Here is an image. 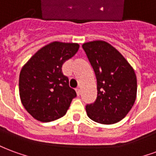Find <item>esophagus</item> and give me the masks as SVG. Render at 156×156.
Masks as SVG:
<instances>
[{"label":"esophagus","instance_id":"esophagus-1","mask_svg":"<svg viewBox=\"0 0 156 156\" xmlns=\"http://www.w3.org/2000/svg\"><path fill=\"white\" fill-rule=\"evenodd\" d=\"M76 93H77V95H78V96H79V95H80V94H81V90H80L79 88H76Z\"/></svg>","mask_w":156,"mask_h":156}]
</instances>
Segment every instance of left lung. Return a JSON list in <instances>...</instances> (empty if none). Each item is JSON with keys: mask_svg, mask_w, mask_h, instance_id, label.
Returning <instances> with one entry per match:
<instances>
[{"mask_svg": "<svg viewBox=\"0 0 156 156\" xmlns=\"http://www.w3.org/2000/svg\"><path fill=\"white\" fill-rule=\"evenodd\" d=\"M97 79V98L86 105L92 120L115 124L129 112L136 98L137 79L134 69L119 51L104 41L83 44Z\"/></svg>", "mask_w": 156, "mask_h": 156, "instance_id": "8db88e82", "label": "left lung"}]
</instances>
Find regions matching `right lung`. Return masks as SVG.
<instances>
[{
	"label": "right lung",
	"instance_id": "obj_1",
	"mask_svg": "<svg viewBox=\"0 0 156 156\" xmlns=\"http://www.w3.org/2000/svg\"><path fill=\"white\" fill-rule=\"evenodd\" d=\"M78 48L77 43L53 41L37 51L23 66L19 77L20 98L34 119L51 122L67 113L77 94L69 87L62 67Z\"/></svg>",
	"mask_w": 156,
	"mask_h": 156
}]
</instances>
